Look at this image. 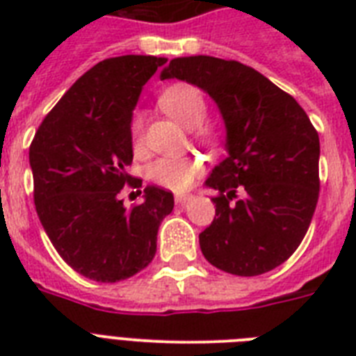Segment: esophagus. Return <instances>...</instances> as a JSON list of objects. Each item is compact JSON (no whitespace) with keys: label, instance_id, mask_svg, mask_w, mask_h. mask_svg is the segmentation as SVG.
Segmentation results:
<instances>
[{"label":"esophagus","instance_id":"obj_1","mask_svg":"<svg viewBox=\"0 0 356 356\" xmlns=\"http://www.w3.org/2000/svg\"><path fill=\"white\" fill-rule=\"evenodd\" d=\"M190 200H192V195H190V194L175 195V203H177V205H184V203H186V201H190Z\"/></svg>","mask_w":356,"mask_h":356}]
</instances>
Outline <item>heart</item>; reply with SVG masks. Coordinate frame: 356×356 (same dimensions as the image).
<instances>
[{
	"label": "heart",
	"mask_w": 356,
	"mask_h": 356,
	"mask_svg": "<svg viewBox=\"0 0 356 356\" xmlns=\"http://www.w3.org/2000/svg\"><path fill=\"white\" fill-rule=\"evenodd\" d=\"M161 107L168 114H172L179 123L186 129H197V136L207 144H216V134L211 127L203 125L209 114L205 96L200 88L190 85L170 86L159 97ZM144 114L134 111L129 123L131 140L134 151L142 149L144 145ZM201 172V162L195 156H162L155 161L147 170V175L155 184L173 192H184L194 184L195 177Z\"/></svg>",
	"instance_id": "b5f03b06"
}]
</instances>
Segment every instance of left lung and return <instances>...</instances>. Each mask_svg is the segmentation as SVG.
I'll use <instances>...</instances> for the list:
<instances>
[{"label":"left lung","mask_w":356,"mask_h":356,"mask_svg":"<svg viewBox=\"0 0 356 356\" xmlns=\"http://www.w3.org/2000/svg\"><path fill=\"white\" fill-rule=\"evenodd\" d=\"M168 77L209 92L227 127L229 156L207 179L218 192L216 218L200 234L201 253L233 275L271 271L292 257L314 216L318 131L290 94L238 60L173 58Z\"/></svg>","instance_id":"8db88e82"}]
</instances>
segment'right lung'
Wrapping results in <instances>:
<instances>
[{
  "mask_svg": "<svg viewBox=\"0 0 356 356\" xmlns=\"http://www.w3.org/2000/svg\"><path fill=\"white\" fill-rule=\"evenodd\" d=\"M166 58L122 55L81 75L42 120L29 145L36 214L60 259L86 279L118 282L149 264L173 194L145 186L123 207L133 142L129 123L140 90ZM142 194V192H138Z\"/></svg>",
  "mask_w": 356,
  "mask_h": 356,
  "instance_id": "add662e5",
  "label": "right lung"
}]
</instances>
